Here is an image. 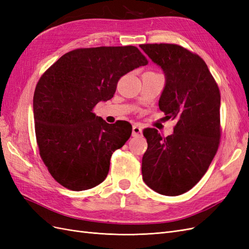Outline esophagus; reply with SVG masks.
I'll list each match as a JSON object with an SVG mask.
<instances>
[{
  "label": "esophagus",
  "mask_w": 249,
  "mask_h": 249,
  "mask_svg": "<svg viewBox=\"0 0 249 249\" xmlns=\"http://www.w3.org/2000/svg\"><path fill=\"white\" fill-rule=\"evenodd\" d=\"M132 135L134 137H140L142 135V129L139 124H134L133 125V130H132Z\"/></svg>",
  "instance_id": "34e87169"
}]
</instances>
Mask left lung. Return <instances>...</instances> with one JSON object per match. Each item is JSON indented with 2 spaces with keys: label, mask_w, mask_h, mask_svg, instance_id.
Returning <instances> with one entry per match:
<instances>
[{
  "label": "left lung",
  "mask_w": 249,
  "mask_h": 249,
  "mask_svg": "<svg viewBox=\"0 0 249 249\" xmlns=\"http://www.w3.org/2000/svg\"><path fill=\"white\" fill-rule=\"evenodd\" d=\"M165 74L159 108L176 120L173 134L156 129L143 135L147 149L142 178L154 191L176 196L189 191L207 172L220 139V92L206 62L187 49L169 43L140 44Z\"/></svg>",
  "instance_id": "left-lung-1"
}]
</instances>
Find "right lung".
<instances>
[{
  "label": "right lung",
  "instance_id": "obj_1",
  "mask_svg": "<svg viewBox=\"0 0 249 249\" xmlns=\"http://www.w3.org/2000/svg\"><path fill=\"white\" fill-rule=\"evenodd\" d=\"M147 62L133 46L77 49L42 74L33 97L36 140L60 185L82 191L107 178L111 156L130 138L132 125L107 124L92 110L112 99L124 74Z\"/></svg>",
  "mask_w": 249,
  "mask_h": 249
}]
</instances>
